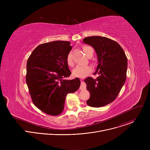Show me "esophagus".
Wrapping results in <instances>:
<instances>
[{
  "mask_svg": "<svg viewBox=\"0 0 150 150\" xmlns=\"http://www.w3.org/2000/svg\"><path fill=\"white\" fill-rule=\"evenodd\" d=\"M86 87H87V85L86 83H85L83 81H81V85H80V90H85L86 89Z\"/></svg>",
  "mask_w": 150,
  "mask_h": 150,
  "instance_id": "esophagus-1",
  "label": "esophagus"
}]
</instances>
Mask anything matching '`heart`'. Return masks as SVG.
I'll list each match as a JSON object with an SVG mask.
<instances>
[{
  "mask_svg": "<svg viewBox=\"0 0 150 150\" xmlns=\"http://www.w3.org/2000/svg\"><path fill=\"white\" fill-rule=\"evenodd\" d=\"M91 48L89 46H83L82 47V50L85 54H86L87 56H88L89 52L88 50ZM67 62L68 65L69 66H73L74 62L72 57V54L71 53H69L67 57ZM92 68L90 65H78L76 66L73 70L72 74L74 76L79 77V78H84L86 76H87L88 74H90L92 72Z\"/></svg>",
  "mask_w": 150,
  "mask_h": 150,
  "instance_id": "b5f03b06",
  "label": "heart"
}]
</instances>
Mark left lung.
<instances>
[{
	"label": "left lung",
	"instance_id": "left-lung-1",
	"mask_svg": "<svg viewBox=\"0 0 150 150\" xmlns=\"http://www.w3.org/2000/svg\"><path fill=\"white\" fill-rule=\"evenodd\" d=\"M83 41L94 49L98 58L94 73L98 75L97 78L88 77L84 80L90 93L87 103L93 108H100L110 104L118 96L126 81L127 59L122 47L109 38L91 36Z\"/></svg>",
	"mask_w": 150,
	"mask_h": 150
}]
</instances>
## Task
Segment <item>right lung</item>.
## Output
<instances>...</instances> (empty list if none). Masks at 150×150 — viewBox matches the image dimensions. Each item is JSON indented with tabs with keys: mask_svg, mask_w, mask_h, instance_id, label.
<instances>
[{
	"mask_svg": "<svg viewBox=\"0 0 150 150\" xmlns=\"http://www.w3.org/2000/svg\"><path fill=\"white\" fill-rule=\"evenodd\" d=\"M66 41H54L37 46L27 63L26 82L34 104L46 114L57 116L63 110L68 94L80 87L78 78L65 79L71 72L67 57L72 47Z\"/></svg>",
	"mask_w": 150,
	"mask_h": 150,
	"instance_id": "add662e5",
	"label": "right lung"
}]
</instances>
